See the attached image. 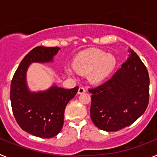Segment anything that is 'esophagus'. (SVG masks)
Returning <instances> with one entry per match:
<instances>
[{"instance_id":"esophagus-1","label":"esophagus","mask_w":157,"mask_h":157,"mask_svg":"<svg viewBox=\"0 0 157 157\" xmlns=\"http://www.w3.org/2000/svg\"><path fill=\"white\" fill-rule=\"evenodd\" d=\"M86 92V89L84 87H79L78 88V94H83V93Z\"/></svg>"}]
</instances>
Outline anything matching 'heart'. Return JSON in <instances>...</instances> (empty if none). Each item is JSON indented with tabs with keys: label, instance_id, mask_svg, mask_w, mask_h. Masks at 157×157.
<instances>
[{
	"label": "heart",
	"instance_id": "b5f03b06",
	"mask_svg": "<svg viewBox=\"0 0 157 157\" xmlns=\"http://www.w3.org/2000/svg\"><path fill=\"white\" fill-rule=\"evenodd\" d=\"M116 58L98 48H91L80 52L73 61V67H67L65 72L71 77L75 75V70L81 74H87L88 80L93 84H98L105 80L114 70Z\"/></svg>",
	"mask_w": 157,
	"mask_h": 157
}]
</instances>
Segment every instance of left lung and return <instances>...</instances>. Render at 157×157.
I'll use <instances>...</instances> for the list:
<instances>
[{
  "label": "left lung",
  "instance_id": "left-lung-1",
  "mask_svg": "<svg viewBox=\"0 0 157 157\" xmlns=\"http://www.w3.org/2000/svg\"><path fill=\"white\" fill-rule=\"evenodd\" d=\"M127 60L102 85L89 90L90 117L97 127L117 131L129 127L146 110L149 104V73L132 49Z\"/></svg>",
  "mask_w": 157,
  "mask_h": 157
}]
</instances>
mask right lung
Listing matches in <instances>:
<instances>
[{"instance_id":"right-lung-1","label":"right lung","mask_w":157,"mask_h":157,"mask_svg":"<svg viewBox=\"0 0 157 157\" xmlns=\"http://www.w3.org/2000/svg\"><path fill=\"white\" fill-rule=\"evenodd\" d=\"M60 48L37 46L23 58L11 82L10 100L16 122L24 131L50 138L57 135L63 124L67 105L74 98L78 87L67 89L53 85L48 90L31 92L27 83V71L32 63H49Z\"/></svg>"}]
</instances>
